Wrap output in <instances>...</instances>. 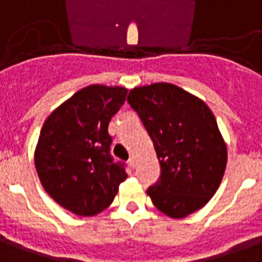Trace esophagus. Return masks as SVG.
I'll return each mask as SVG.
<instances>
[{"mask_svg":"<svg viewBox=\"0 0 262 262\" xmlns=\"http://www.w3.org/2000/svg\"><path fill=\"white\" fill-rule=\"evenodd\" d=\"M128 165L131 166V167H135V166H137V160H135V158H134V156H131V158H129L128 159Z\"/></svg>","mask_w":262,"mask_h":262,"instance_id":"esophagus-1","label":"esophagus"}]
</instances>
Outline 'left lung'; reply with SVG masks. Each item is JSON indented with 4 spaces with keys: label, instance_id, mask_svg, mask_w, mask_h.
Masks as SVG:
<instances>
[{
    "label": "left lung",
    "instance_id": "left-lung-1",
    "mask_svg": "<svg viewBox=\"0 0 262 262\" xmlns=\"http://www.w3.org/2000/svg\"><path fill=\"white\" fill-rule=\"evenodd\" d=\"M127 102L138 113L159 159V180L146 191L155 207L174 219L201 209L216 192L228 162L211 108L162 82L134 88Z\"/></svg>",
    "mask_w": 262,
    "mask_h": 262
}]
</instances>
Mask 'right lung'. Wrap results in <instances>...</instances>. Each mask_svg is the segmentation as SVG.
I'll return each instance as SVG.
<instances>
[{"instance_id": "right-lung-1", "label": "right lung", "mask_w": 262, "mask_h": 262, "mask_svg": "<svg viewBox=\"0 0 262 262\" xmlns=\"http://www.w3.org/2000/svg\"><path fill=\"white\" fill-rule=\"evenodd\" d=\"M121 86L91 85L47 117L34 150V165L47 194L79 216L110 205L127 179L124 163L110 155L108 123L127 97Z\"/></svg>"}]
</instances>
